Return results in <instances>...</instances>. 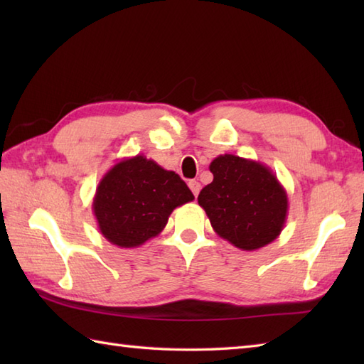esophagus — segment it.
I'll list each match as a JSON object with an SVG mask.
<instances>
[{
  "instance_id": "obj_1",
  "label": "esophagus",
  "mask_w": 364,
  "mask_h": 364,
  "mask_svg": "<svg viewBox=\"0 0 364 364\" xmlns=\"http://www.w3.org/2000/svg\"><path fill=\"white\" fill-rule=\"evenodd\" d=\"M189 188H191V191H192V194H194L196 197L198 196L200 189H202V186H200V183H198L197 180H191V181H189Z\"/></svg>"
}]
</instances>
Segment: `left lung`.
Segmentation results:
<instances>
[{
	"instance_id": "obj_1",
	"label": "left lung",
	"mask_w": 364,
	"mask_h": 364,
	"mask_svg": "<svg viewBox=\"0 0 364 364\" xmlns=\"http://www.w3.org/2000/svg\"><path fill=\"white\" fill-rule=\"evenodd\" d=\"M213 181L198 205L222 239L253 252L280 236L288 218V194L277 175L258 161L220 154L210 164Z\"/></svg>"
}]
</instances>
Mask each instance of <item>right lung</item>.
Segmentation results:
<instances>
[{"instance_id":"add662e5","label":"right lung","mask_w":364,"mask_h":364,"mask_svg":"<svg viewBox=\"0 0 364 364\" xmlns=\"http://www.w3.org/2000/svg\"><path fill=\"white\" fill-rule=\"evenodd\" d=\"M192 200L194 194L175 172L136 154L107 170L92 208L106 241L134 249L158 236L175 208Z\"/></svg>"}]
</instances>
